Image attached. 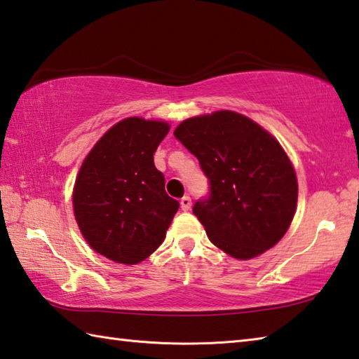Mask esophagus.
I'll use <instances>...</instances> for the list:
<instances>
[{"label": "esophagus", "instance_id": "34e87169", "mask_svg": "<svg viewBox=\"0 0 359 359\" xmlns=\"http://www.w3.org/2000/svg\"><path fill=\"white\" fill-rule=\"evenodd\" d=\"M180 208L182 210H190L191 208V198L190 196H184L180 199Z\"/></svg>", "mask_w": 359, "mask_h": 359}]
</instances>
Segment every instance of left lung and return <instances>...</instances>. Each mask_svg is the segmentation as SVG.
<instances>
[{
  "mask_svg": "<svg viewBox=\"0 0 359 359\" xmlns=\"http://www.w3.org/2000/svg\"><path fill=\"white\" fill-rule=\"evenodd\" d=\"M174 136L199 160L208 194L193 213L207 237L236 259H251L275 246L295 215L298 184L279 142L233 111L191 117Z\"/></svg>",
  "mask_w": 359,
  "mask_h": 359,
  "instance_id": "obj_1",
  "label": "left lung"
}]
</instances>
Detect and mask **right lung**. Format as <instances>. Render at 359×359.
<instances>
[{
  "instance_id": "obj_1",
  "label": "right lung",
  "mask_w": 359,
  "mask_h": 359,
  "mask_svg": "<svg viewBox=\"0 0 359 359\" xmlns=\"http://www.w3.org/2000/svg\"><path fill=\"white\" fill-rule=\"evenodd\" d=\"M168 132L165 122L123 119L102 136L78 172V227L93 250L117 264L135 265L151 256L179 210L154 165Z\"/></svg>"
}]
</instances>
